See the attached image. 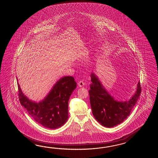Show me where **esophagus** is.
I'll return each mask as SVG.
<instances>
[{"label": "esophagus", "instance_id": "34e87169", "mask_svg": "<svg viewBox=\"0 0 158 158\" xmlns=\"http://www.w3.org/2000/svg\"><path fill=\"white\" fill-rule=\"evenodd\" d=\"M78 86H79L80 87H82V86H84V85H85V83H84L82 81H80L78 82Z\"/></svg>", "mask_w": 158, "mask_h": 158}]
</instances>
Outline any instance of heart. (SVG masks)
I'll list each match as a JSON object with an SVG mask.
<instances>
[{"instance_id":"heart-1","label":"heart","mask_w":158,"mask_h":158,"mask_svg":"<svg viewBox=\"0 0 158 158\" xmlns=\"http://www.w3.org/2000/svg\"><path fill=\"white\" fill-rule=\"evenodd\" d=\"M91 57H88L87 58V60L89 63H90L91 61V59H90Z\"/></svg>"}]
</instances>
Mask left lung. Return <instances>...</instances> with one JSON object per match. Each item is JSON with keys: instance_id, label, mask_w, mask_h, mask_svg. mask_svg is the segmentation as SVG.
Segmentation results:
<instances>
[{"instance_id": "8db88e82", "label": "left lung", "mask_w": 158, "mask_h": 158, "mask_svg": "<svg viewBox=\"0 0 158 158\" xmlns=\"http://www.w3.org/2000/svg\"><path fill=\"white\" fill-rule=\"evenodd\" d=\"M90 102L92 112L96 120L102 126L112 128L121 124L131 114L140 95L141 87L138 82L134 95L125 101H118L106 90L97 76L90 74Z\"/></svg>"}]
</instances>
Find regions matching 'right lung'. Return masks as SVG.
Wrapping results in <instances>:
<instances>
[{"instance_id":"add662e5","label":"right lung","mask_w":158,"mask_h":158,"mask_svg":"<svg viewBox=\"0 0 158 158\" xmlns=\"http://www.w3.org/2000/svg\"><path fill=\"white\" fill-rule=\"evenodd\" d=\"M19 97L21 104L38 124L49 129H56L64 125L68 118V101L77 87L72 76H64L55 84L49 93L38 103L31 101L21 89Z\"/></svg>"}]
</instances>
